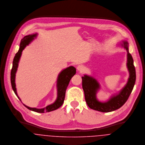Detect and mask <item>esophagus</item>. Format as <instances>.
Returning a JSON list of instances; mask_svg holds the SVG:
<instances>
[{"label":"esophagus","mask_w":145,"mask_h":145,"mask_svg":"<svg viewBox=\"0 0 145 145\" xmlns=\"http://www.w3.org/2000/svg\"><path fill=\"white\" fill-rule=\"evenodd\" d=\"M77 70L80 71V72H83L84 70V67L83 66V65H79L77 67Z\"/></svg>","instance_id":"34e87169"}]
</instances>
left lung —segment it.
Returning <instances> with one entry per match:
<instances>
[{"label": "left lung", "instance_id": "8db88e82", "mask_svg": "<svg viewBox=\"0 0 145 145\" xmlns=\"http://www.w3.org/2000/svg\"><path fill=\"white\" fill-rule=\"evenodd\" d=\"M122 46L127 52V62L129 76L128 82L121 90L117 94L112 96L105 102H100L97 98V93L100 89V84L93 77L84 75L82 76V86L85 94V99L88 106L94 110L101 112H110L121 108L128 100L136 82V70L133 60L128 51V43L123 41Z\"/></svg>", "mask_w": 145, "mask_h": 145}]
</instances>
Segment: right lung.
I'll return each instance as SVG.
<instances>
[{
	"mask_svg": "<svg viewBox=\"0 0 145 145\" xmlns=\"http://www.w3.org/2000/svg\"><path fill=\"white\" fill-rule=\"evenodd\" d=\"M37 36V33L29 35L24 36L21 40L20 49L18 52L16 54L13 61V66L12 69L11 70L10 72V81H11V85L12 89L17 96L18 99L21 101V99L18 97L17 90L16 88V83H15V78H16V74L17 70V68L18 66V63L20 61L21 58L22 52L26 47V46L28 45ZM76 74V69L74 66H69L65 69L62 70L60 73L58 75L57 80V97L56 100L54 103L51 104L50 105H47L45 108L38 109L36 108H31L29 107L25 104L23 105L28 109L37 112V113H44V112H49L53 110H55L59 108H60L63 103L65 97V93L66 88L69 84V82L72 78V77Z\"/></svg>",
	"mask_w": 145,
	"mask_h": 145,
	"instance_id": "obj_1",
	"label": "right lung"
}]
</instances>
